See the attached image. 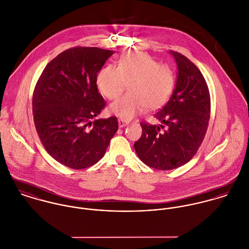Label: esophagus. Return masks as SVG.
<instances>
[{
    "instance_id": "obj_1",
    "label": "esophagus",
    "mask_w": 249,
    "mask_h": 249,
    "mask_svg": "<svg viewBox=\"0 0 249 249\" xmlns=\"http://www.w3.org/2000/svg\"><path fill=\"white\" fill-rule=\"evenodd\" d=\"M118 124H119V127H124V126L128 124V122H126V121L123 120V119H119L118 120Z\"/></svg>"
}]
</instances>
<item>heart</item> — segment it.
Segmentation results:
<instances>
[{
    "label": "heart",
    "instance_id": "heart-1",
    "mask_svg": "<svg viewBox=\"0 0 249 249\" xmlns=\"http://www.w3.org/2000/svg\"><path fill=\"white\" fill-rule=\"evenodd\" d=\"M99 91L108 100L117 99L129 83V92L109 107V111L130 120L145 108L155 110L171 98L176 84L172 68L159 62L148 53L130 51L121 55L118 67L107 65L96 78Z\"/></svg>",
    "mask_w": 249,
    "mask_h": 249
}]
</instances>
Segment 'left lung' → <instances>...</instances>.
Returning a JSON list of instances; mask_svg holds the SVG:
<instances>
[{
  "mask_svg": "<svg viewBox=\"0 0 249 249\" xmlns=\"http://www.w3.org/2000/svg\"><path fill=\"white\" fill-rule=\"evenodd\" d=\"M178 64L176 89L167 105L154 114L161 124L142 122L134 143L138 157L150 168L171 171L188 163L204 139L211 99L204 76L186 56L172 51Z\"/></svg>",
  "mask_w": 249,
  "mask_h": 249,
  "instance_id": "obj_1",
  "label": "left lung"
}]
</instances>
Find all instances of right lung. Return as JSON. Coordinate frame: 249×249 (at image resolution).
<instances>
[{"mask_svg": "<svg viewBox=\"0 0 249 249\" xmlns=\"http://www.w3.org/2000/svg\"><path fill=\"white\" fill-rule=\"evenodd\" d=\"M114 51L74 47L48 63L34 91L36 131L60 164L82 170L99 162L118 130L116 117L95 118L106 107L97 74Z\"/></svg>", "mask_w": 249, "mask_h": 249, "instance_id": "add662e5", "label": "right lung"}]
</instances>
